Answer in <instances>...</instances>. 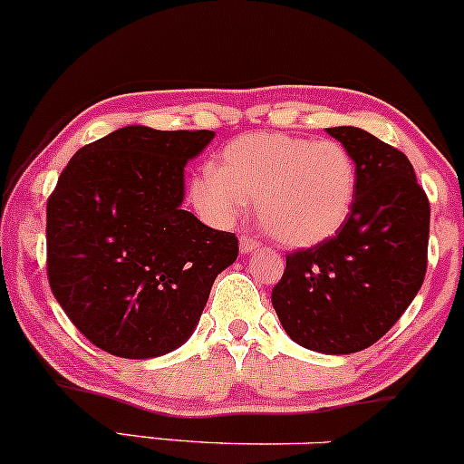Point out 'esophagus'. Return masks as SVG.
I'll return each mask as SVG.
<instances>
[{"instance_id":"esophagus-1","label":"esophagus","mask_w":464,"mask_h":464,"mask_svg":"<svg viewBox=\"0 0 464 464\" xmlns=\"http://www.w3.org/2000/svg\"><path fill=\"white\" fill-rule=\"evenodd\" d=\"M260 246L256 237H249V234H241V254H249L254 252Z\"/></svg>"}]
</instances>
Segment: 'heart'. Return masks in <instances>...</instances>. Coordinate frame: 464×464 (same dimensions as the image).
<instances>
[{
  "label": "heart",
  "instance_id": "obj_1",
  "mask_svg": "<svg viewBox=\"0 0 464 464\" xmlns=\"http://www.w3.org/2000/svg\"><path fill=\"white\" fill-rule=\"evenodd\" d=\"M357 166L337 140L246 133L190 181V199L215 226L256 201L258 223L287 247H314L344 226L355 204Z\"/></svg>",
  "mask_w": 464,
  "mask_h": 464
}]
</instances>
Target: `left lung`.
<instances>
[{
	"mask_svg": "<svg viewBox=\"0 0 464 464\" xmlns=\"http://www.w3.org/2000/svg\"><path fill=\"white\" fill-rule=\"evenodd\" d=\"M326 131L355 160V204L335 237L289 254L272 304L295 344L348 355L386 335L419 294L430 201L401 150L357 127Z\"/></svg>",
	"mask_w": 464,
	"mask_h": 464,
	"instance_id": "1",
	"label": "left lung"
}]
</instances>
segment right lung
I'll return each instance as SVG.
<instances>
[{"label":"right lung","mask_w":464,"mask_h":464,"mask_svg":"<svg viewBox=\"0 0 464 464\" xmlns=\"http://www.w3.org/2000/svg\"><path fill=\"white\" fill-rule=\"evenodd\" d=\"M215 131L122 127L76 150L48 199V280L93 346L166 355L195 331L238 238L181 210L184 169Z\"/></svg>","instance_id":"right-lung-1"}]
</instances>
